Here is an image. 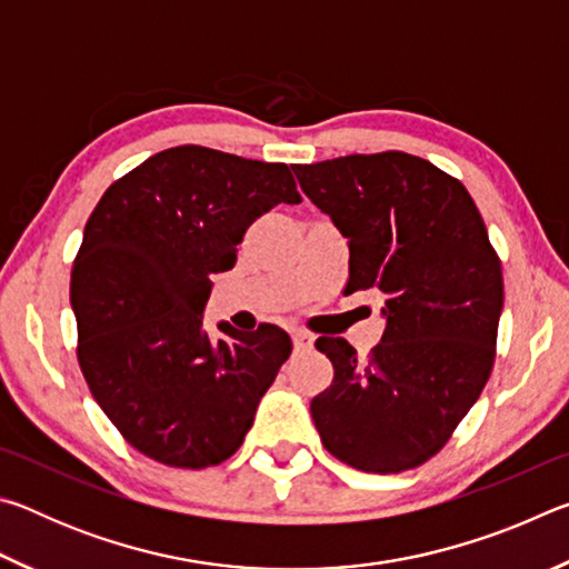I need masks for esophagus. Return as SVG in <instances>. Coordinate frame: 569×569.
Here are the masks:
<instances>
[{
	"label": "esophagus",
	"mask_w": 569,
	"mask_h": 569,
	"mask_svg": "<svg viewBox=\"0 0 569 569\" xmlns=\"http://www.w3.org/2000/svg\"><path fill=\"white\" fill-rule=\"evenodd\" d=\"M293 349L298 351V353H306V351H311L313 349V339L308 333H293Z\"/></svg>",
	"instance_id": "obj_1"
}]
</instances>
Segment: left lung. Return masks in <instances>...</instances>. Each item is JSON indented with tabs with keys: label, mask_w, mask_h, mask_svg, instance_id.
Segmentation results:
<instances>
[{
	"label": "left lung",
	"mask_w": 569,
	"mask_h": 569,
	"mask_svg": "<svg viewBox=\"0 0 569 569\" xmlns=\"http://www.w3.org/2000/svg\"><path fill=\"white\" fill-rule=\"evenodd\" d=\"M301 190L349 240L346 293L379 288L387 329L359 359L343 339L316 349L333 363L311 401L323 447L371 475L431 459L492 373L505 303L502 263L457 178L409 152L293 166Z\"/></svg>",
	"instance_id": "1"
}]
</instances>
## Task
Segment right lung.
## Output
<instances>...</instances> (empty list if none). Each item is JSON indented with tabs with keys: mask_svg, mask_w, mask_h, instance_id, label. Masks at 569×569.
Segmentation results:
<instances>
[{
	"mask_svg": "<svg viewBox=\"0 0 569 569\" xmlns=\"http://www.w3.org/2000/svg\"><path fill=\"white\" fill-rule=\"evenodd\" d=\"M301 196L286 162L180 146L104 190L70 281L77 361L94 401L142 455L203 469L243 445L291 356L273 323L203 329L210 276L236 266L248 226Z\"/></svg>",
	"mask_w": 569,
	"mask_h": 569,
	"instance_id": "obj_1",
	"label": "right lung"
}]
</instances>
